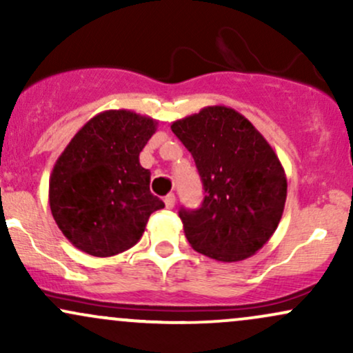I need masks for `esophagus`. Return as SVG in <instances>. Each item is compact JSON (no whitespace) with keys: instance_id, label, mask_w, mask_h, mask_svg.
<instances>
[{"instance_id":"esophagus-1","label":"esophagus","mask_w":353,"mask_h":353,"mask_svg":"<svg viewBox=\"0 0 353 353\" xmlns=\"http://www.w3.org/2000/svg\"><path fill=\"white\" fill-rule=\"evenodd\" d=\"M164 204L168 209H172L174 204H176V196H174V194H168V196L164 197Z\"/></svg>"}]
</instances>
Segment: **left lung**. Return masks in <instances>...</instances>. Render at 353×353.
Segmentation results:
<instances>
[{
    "instance_id": "left-lung-1",
    "label": "left lung",
    "mask_w": 353,
    "mask_h": 353,
    "mask_svg": "<svg viewBox=\"0 0 353 353\" xmlns=\"http://www.w3.org/2000/svg\"><path fill=\"white\" fill-rule=\"evenodd\" d=\"M171 129L192 154L205 192L199 209L179 210L190 247L221 262L254 255L272 237L285 205L287 177L277 154L228 106L201 109Z\"/></svg>"
}]
</instances>
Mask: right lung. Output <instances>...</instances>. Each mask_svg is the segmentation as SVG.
Wrapping results in <instances>:
<instances>
[{
    "label": "right lung",
    "mask_w": 353,
    "mask_h": 353,
    "mask_svg": "<svg viewBox=\"0 0 353 353\" xmlns=\"http://www.w3.org/2000/svg\"><path fill=\"white\" fill-rule=\"evenodd\" d=\"M157 121L125 109L89 119L56 161L50 176V208L76 249L111 257L143 237L154 210L164 202L151 194V172L139 154Z\"/></svg>",
    "instance_id": "1"
}]
</instances>
